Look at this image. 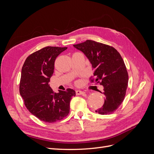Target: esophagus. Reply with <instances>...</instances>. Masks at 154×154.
Listing matches in <instances>:
<instances>
[{
    "instance_id": "1",
    "label": "esophagus",
    "mask_w": 154,
    "mask_h": 154,
    "mask_svg": "<svg viewBox=\"0 0 154 154\" xmlns=\"http://www.w3.org/2000/svg\"><path fill=\"white\" fill-rule=\"evenodd\" d=\"M76 95H83L85 94V92L83 91H80V90H76Z\"/></svg>"
}]
</instances>
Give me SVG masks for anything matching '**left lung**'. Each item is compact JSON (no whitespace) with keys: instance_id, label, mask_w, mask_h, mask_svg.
Returning <instances> with one entry per match:
<instances>
[{"instance_id":"8db88e82","label":"left lung","mask_w":154,"mask_h":154,"mask_svg":"<svg viewBox=\"0 0 154 154\" xmlns=\"http://www.w3.org/2000/svg\"><path fill=\"white\" fill-rule=\"evenodd\" d=\"M73 46L86 56L95 82L103 86L100 92L105 96L104 104L96 112L102 115L113 113L123 101L128 87V75L122 57L111 46L91 40Z\"/></svg>"}]
</instances>
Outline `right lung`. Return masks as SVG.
<instances>
[{
  "mask_svg": "<svg viewBox=\"0 0 154 154\" xmlns=\"http://www.w3.org/2000/svg\"><path fill=\"white\" fill-rule=\"evenodd\" d=\"M67 48H44L30 54L23 65L20 94L30 112L41 121L53 123L68 115L70 101L76 92L71 88L54 92L49 86L58 56Z\"/></svg>",
  "mask_w": 154,
  "mask_h": 154,
  "instance_id": "1",
  "label": "right lung"
}]
</instances>
